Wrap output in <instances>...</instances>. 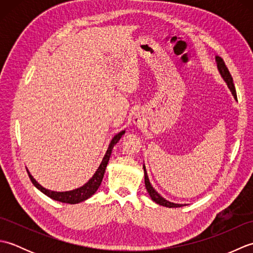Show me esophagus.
<instances>
[{
  "label": "esophagus",
  "instance_id": "1",
  "mask_svg": "<svg viewBox=\"0 0 253 253\" xmlns=\"http://www.w3.org/2000/svg\"><path fill=\"white\" fill-rule=\"evenodd\" d=\"M135 123H140V120H139V117H135Z\"/></svg>",
  "mask_w": 253,
  "mask_h": 253
}]
</instances>
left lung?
Returning a JSON list of instances; mask_svg holds the SVG:
<instances>
[{"instance_id":"obj_1","label":"left lung","mask_w":253,"mask_h":253,"mask_svg":"<svg viewBox=\"0 0 253 253\" xmlns=\"http://www.w3.org/2000/svg\"><path fill=\"white\" fill-rule=\"evenodd\" d=\"M215 60H216V64H217V68H218V72L221 74V76L223 77V79L225 80V83L227 84L229 90L232 91V93L234 95V98L237 100V94H236V89H235V85L233 83V77L232 75H230L228 68L225 65V63L223 61L222 57L219 56H215ZM143 170H144V184H146V188L149 192L150 197H151L152 200L160 204V206H163L166 208H180V207H184V204H178V203H174V202H169V200H166L162 196L158 193V191L154 189L152 187L151 182H150L149 178H148V174H147V170H146V166L143 165Z\"/></svg>"}]
</instances>
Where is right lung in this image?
<instances>
[{
	"instance_id": "add662e5",
	"label": "right lung",
	"mask_w": 253,
	"mask_h": 253,
	"mask_svg": "<svg viewBox=\"0 0 253 253\" xmlns=\"http://www.w3.org/2000/svg\"><path fill=\"white\" fill-rule=\"evenodd\" d=\"M124 133H125V130L118 132L117 135H115L114 138L112 139L110 144H109V148H107V150H106L104 158H103V160H102V162L98 168V169H96L94 175L91 177V178L88 180V182H85L84 186L77 188V189H74L71 191H63V192H57V191H52L49 189H45L44 187H42L39 182H38L34 178V177L31 176L29 170L27 169V171H28V175H29V178L32 181V184H34L38 188V189H39L41 192H43L44 195H46L49 198L53 199V200L60 201L63 203H69V204H76V203L87 200V199H89L91 196L94 195L95 191L98 190V188L100 187L102 179H103L106 165H107V163H109L112 150H113V148H114L115 144L120 141V139L122 138Z\"/></svg>"
}]
</instances>
